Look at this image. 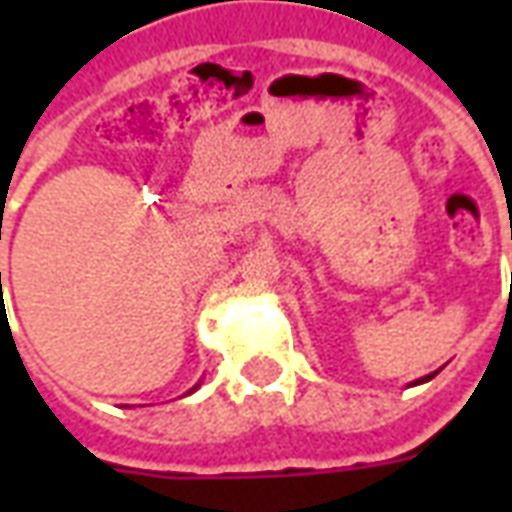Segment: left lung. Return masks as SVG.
Returning <instances> with one entry per match:
<instances>
[{
    "mask_svg": "<svg viewBox=\"0 0 512 512\" xmlns=\"http://www.w3.org/2000/svg\"><path fill=\"white\" fill-rule=\"evenodd\" d=\"M425 381H430V376H428V378H425ZM419 384H422V381H419Z\"/></svg>",
    "mask_w": 512,
    "mask_h": 512,
    "instance_id": "obj_1",
    "label": "left lung"
}]
</instances>
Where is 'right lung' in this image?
Masks as SVG:
<instances>
[{"label":"right lung","mask_w":512,"mask_h":512,"mask_svg":"<svg viewBox=\"0 0 512 512\" xmlns=\"http://www.w3.org/2000/svg\"><path fill=\"white\" fill-rule=\"evenodd\" d=\"M194 389H197V386H194Z\"/></svg>","instance_id":"obj_1"}]
</instances>
